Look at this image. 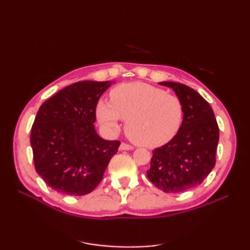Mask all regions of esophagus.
Segmentation results:
<instances>
[{
  "instance_id": "1",
  "label": "esophagus",
  "mask_w": 250,
  "mask_h": 250,
  "mask_svg": "<svg viewBox=\"0 0 250 250\" xmlns=\"http://www.w3.org/2000/svg\"><path fill=\"white\" fill-rule=\"evenodd\" d=\"M132 149H133V146L126 144V143H121L120 150H132Z\"/></svg>"
}]
</instances>
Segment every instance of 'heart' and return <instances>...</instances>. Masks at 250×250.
<instances>
[{
    "instance_id": "1",
    "label": "heart",
    "mask_w": 250,
    "mask_h": 250,
    "mask_svg": "<svg viewBox=\"0 0 250 250\" xmlns=\"http://www.w3.org/2000/svg\"><path fill=\"white\" fill-rule=\"evenodd\" d=\"M110 102L100 101L97 117L115 130L125 120V133L136 144L158 147L177 134L184 119V104L177 95L149 83H121L110 91Z\"/></svg>"
}]
</instances>
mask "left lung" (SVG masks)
<instances>
[{
  "label": "left lung",
  "mask_w": 250,
  "mask_h": 250,
  "mask_svg": "<svg viewBox=\"0 0 250 250\" xmlns=\"http://www.w3.org/2000/svg\"><path fill=\"white\" fill-rule=\"evenodd\" d=\"M172 88L184 104V119L177 134L152 150L147 177L164 192L179 193L199 186L216 163L219 128L210 105L183 83H160Z\"/></svg>",
  "instance_id": "1"
}]
</instances>
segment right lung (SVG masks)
Returning <instances> with one entry per match:
<instances>
[{
  "instance_id": "right-lung-1",
  "label": "right lung",
  "mask_w": 250,
  "mask_h": 250,
  "mask_svg": "<svg viewBox=\"0 0 250 250\" xmlns=\"http://www.w3.org/2000/svg\"><path fill=\"white\" fill-rule=\"evenodd\" d=\"M108 82L72 83L42 104L31 129L37 174L51 189L84 195L97 188L120 141H105L94 129L95 109Z\"/></svg>"
}]
</instances>
